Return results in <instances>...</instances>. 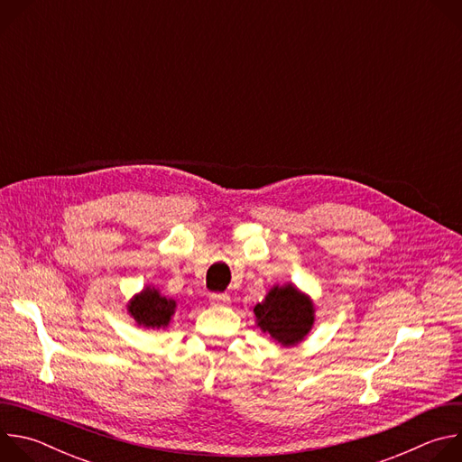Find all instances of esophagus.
<instances>
[{
	"mask_svg": "<svg viewBox=\"0 0 462 462\" xmlns=\"http://www.w3.org/2000/svg\"><path fill=\"white\" fill-rule=\"evenodd\" d=\"M210 301L216 305H226V303H230V296L226 292H212Z\"/></svg>",
	"mask_w": 462,
	"mask_h": 462,
	"instance_id": "1",
	"label": "esophagus"
}]
</instances>
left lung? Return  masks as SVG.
Wrapping results in <instances>:
<instances>
[{"label":"left lung","instance_id":"obj_1","mask_svg":"<svg viewBox=\"0 0 462 462\" xmlns=\"http://www.w3.org/2000/svg\"><path fill=\"white\" fill-rule=\"evenodd\" d=\"M257 327L282 346L301 342L314 323L312 301L292 285L274 287L254 307Z\"/></svg>","mask_w":462,"mask_h":462}]
</instances>
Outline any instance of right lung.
Segmentation results:
<instances>
[{"label":"right lung","instance_id":"1","mask_svg":"<svg viewBox=\"0 0 462 462\" xmlns=\"http://www.w3.org/2000/svg\"><path fill=\"white\" fill-rule=\"evenodd\" d=\"M127 312L134 316L137 325L148 328L166 327L175 312V301L159 294L157 289L146 287L127 305Z\"/></svg>","mask_w":462,"mask_h":462}]
</instances>
